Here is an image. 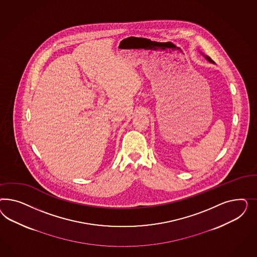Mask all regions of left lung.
I'll use <instances>...</instances> for the list:
<instances>
[{"mask_svg": "<svg viewBox=\"0 0 257 257\" xmlns=\"http://www.w3.org/2000/svg\"><path fill=\"white\" fill-rule=\"evenodd\" d=\"M200 53H201V52H200ZM201 54H202V55H203V56H204V57H205V59H206V60H207V61H208V62L212 63V64H215V62H214V61H213V60H212V59H211V58H210V57H209V56H207V55H203V54H202V53H201Z\"/></svg>", "mask_w": 257, "mask_h": 257, "instance_id": "left-lung-1", "label": "left lung"}]
</instances>
